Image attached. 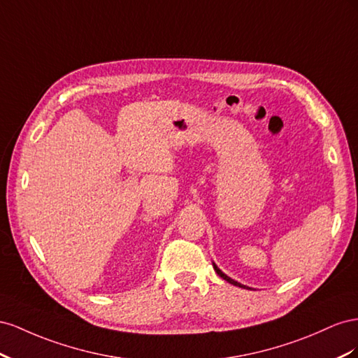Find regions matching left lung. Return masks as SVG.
I'll return each instance as SVG.
<instances>
[{
	"instance_id": "left-lung-1",
	"label": "left lung",
	"mask_w": 358,
	"mask_h": 358,
	"mask_svg": "<svg viewBox=\"0 0 358 358\" xmlns=\"http://www.w3.org/2000/svg\"><path fill=\"white\" fill-rule=\"evenodd\" d=\"M213 267H214V270H216V273L220 275V278L222 279H224V280H227V282H229L231 285H236V287H238V288H246V289H250L249 287H246V285H243V283H240V282H237V280H234V279H231L229 278V275H227V274H224L219 267H217V265L216 264H214L213 262Z\"/></svg>"
}]
</instances>
